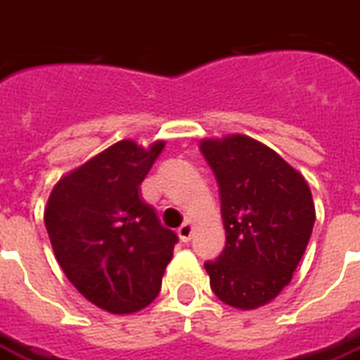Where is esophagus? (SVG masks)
<instances>
[{"label":"esophagus","instance_id":"1","mask_svg":"<svg viewBox=\"0 0 360 360\" xmlns=\"http://www.w3.org/2000/svg\"><path fill=\"white\" fill-rule=\"evenodd\" d=\"M193 233H195V226H193V221H188V219L179 227V229H177V235H179V239L183 243L191 241Z\"/></svg>","mask_w":360,"mask_h":360}]
</instances>
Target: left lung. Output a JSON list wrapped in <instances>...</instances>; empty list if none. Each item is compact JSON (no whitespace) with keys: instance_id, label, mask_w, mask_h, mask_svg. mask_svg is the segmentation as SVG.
Here are the masks:
<instances>
[{"instance_id":"obj_1","label":"left lung","mask_w":360,"mask_h":360,"mask_svg":"<svg viewBox=\"0 0 360 360\" xmlns=\"http://www.w3.org/2000/svg\"><path fill=\"white\" fill-rule=\"evenodd\" d=\"M219 185L226 249L206 262L219 301L255 310L291 281L316 219L309 183L278 152L247 134L204 139Z\"/></svg>"}]
</instances>
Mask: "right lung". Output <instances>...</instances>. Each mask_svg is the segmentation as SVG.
<instances>
[{
    "label": "right lung",
    "instance_id": "obj_1",
    "mask_svg": "<svg viewBox=\"0 0 360 360\" xmlns=\"http://www.w3.org/2000/svg\"><path fill=\"white\" fill-rule=\"evenodd\" d=\"M165 142L111 144L53 185L44 210L51 249L79 293L131 314L160 293L177 235L142 200L141 183Z\"/></svg>",
    "mask_w": 360,
    "mask_h": 360
}]
</instances>
